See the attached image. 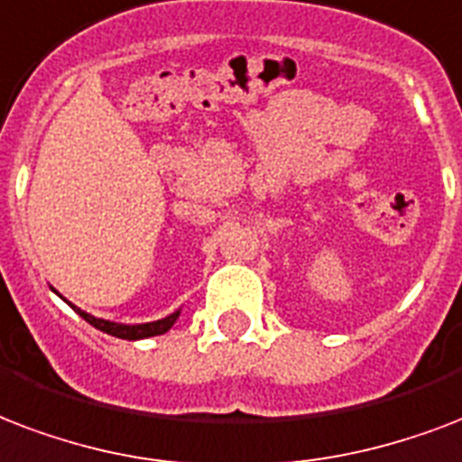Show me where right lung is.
<instances>
[{
  "instance_id": "1",
  "label": "right lung",
  "mask_w": 462,
  "mask_h": 462,
  "mask_svg": "<svg viewBox=\"0 0 462 462\" xmlns=\"http://www.w3.org/2000/svg\"><path fill=\"white\" fill-rule=\"evenodd\" d=\"M72 310H75L77 315L82 317V319H87L91 327H97V329H101V332L111 334V337H118V339H147V337H157V334H164L171 329V325H174L176 319H179V312L181 310H176V312H171L169 317H164V319H157V322H145V325H118V322H108V319H98V317L89 315V312H84V310L75 308L72 305Z\"/></svg>"
}]
</instances>
